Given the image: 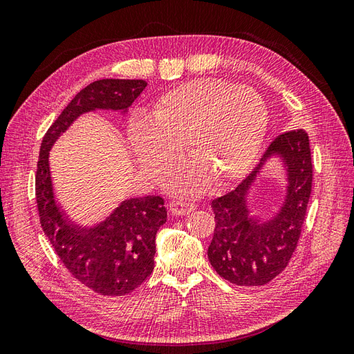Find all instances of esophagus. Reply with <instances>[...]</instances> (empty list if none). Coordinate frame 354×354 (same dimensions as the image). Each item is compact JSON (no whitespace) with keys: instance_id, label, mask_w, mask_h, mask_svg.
I'll return each instance as SVG.
<instances>
[{"instance_id":"34e87169","label":"esophagus","mask_w":354,"mask_h":354,"mask_svg":"<svg viewBox=\"0 0 354 354\" xmlns=\"http://www.w3.org/2000/svg\"><path fill=\"white\" fill-rule=\"evenodd\" d=\"M195 209L194 203H186V202H171L169 203V212L173 216H186V214L192 212Z\"/></svg>"}]
</instances>
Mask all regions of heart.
I'll return each mask as SVG.
<instances>
[{
  "label": "heart",
  "mask_w": 354,
  "mask_h": 354,
  "mask_svg": "<svg viewBox=\"0 0 354 354\" xmlns=\"http://www.w3.org/2000/svg\"><path fill=\"white\" fill-rule=\"evenodd\" d=\"M267 127L263 99L243 85L199 80L169 90L155 104L152 121L134 118L128 140L138 164L156 177L183 145L189 162L176 167L167 186L198 195L205 176L214 183L242 177L259 155Z\"/></svg>",
  "instance_id": "obj_1"
}]
</instances>
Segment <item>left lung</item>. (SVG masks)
<instances>
[{
  "label": "left lung",
  "instance_id": "obj_1",
  "mask_svg": "<svg viewBox=\"0 0 354 354\" xmlns=\"http://www.w3.org/2000/svg\"><path fill=\"white\" fill-rule=\"evenodd\" d=\"M274 154L287 171V195L280 212L269 222L249 216L245 198L256 174ZM313 164L308 134L298 128L277 136L260 164L241 183L211 202L216 218L208 259L223 279L241 286H261L279 274L291 260L301 234L312 194Z\"/></svg>",
  "mask_w": 354,
  "mask_h": 354
}]
</instances>
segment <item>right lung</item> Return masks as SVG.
<instances>
[{
  "label": "right lung",
  "instance_id": "right-lung-1",
  "mask_svg": "<svg viewBox=\"0 0 354 354\" xmlns=\"http://www.w3.org/2000/svg\"><path fill=\"white\" fill-rule=\"evenodd\" d=\"M143 80H99L81 90L42 137L35 174V198L41 227L75 279L100 295L133 292L153 270L155 236L167 221L160 196L131 198L94 227L71 223L55 201L48 152L71 124L85 112H127L146 88Z\"/></svg>",
  "mask_w": 354,
  "mask_h": 354
}]
</instances>
